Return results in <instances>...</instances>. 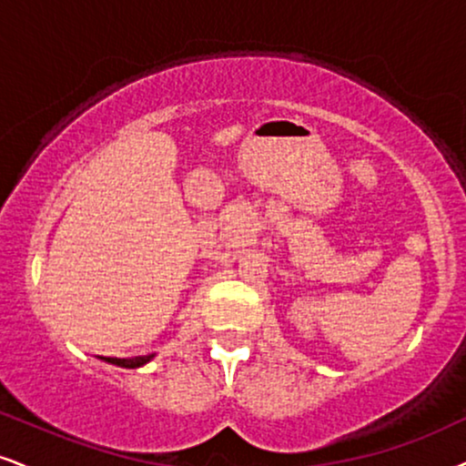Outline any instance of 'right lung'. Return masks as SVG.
<instances>
[{
  "label": "right lung",
  "instance_id": "add662e5",
  "mask_svg": "<svg viewBox=\"0 0 466 466\" xmlns=\"http://www.w3.org/2000/svg\"><path fill=\"white\" fill-rule=\"evenodd\" d=\"M155 354H148V356H134V359H116V356H101V360H106V363L110 365H116V367H125V370H137V367L147 365L148 360L153 359Z\"/></svg>",
  "mask_w": 466,
  "mask_h": 466
}]
</instances>
